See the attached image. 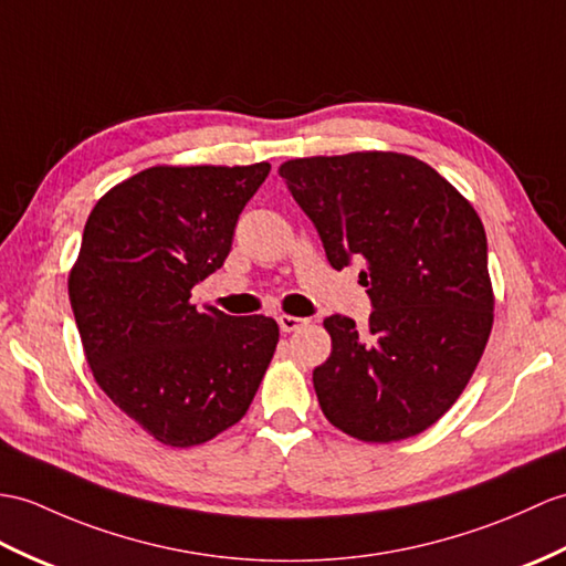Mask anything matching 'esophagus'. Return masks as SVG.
Returning a JSON list of instances; mask_svg holds the SVG:
<instances>
[{
	"label": "esophagus",
	"instance_id": "obj_1",
	"mask_svg": "<svg viewBox=\"0 0 566 566\" xmlns=\"http://www.w3.org/2000/svg\"><path fill=\"white\" fill-rule=\"evenodd\" d=\"M277 323H280V327H282V333H294V331H298L301 325H306L308 321H306V318H298V315H286V313H282L280 318H277Z\"/></svg>",
	"mask_w": 566,
	"mask_h": 566
}]
</instances>
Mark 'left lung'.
I'll use <instances>...</instances> for the list:
<instances>
[{"label":"left lung","instance_id":"1","mask_svg":"<svg viewBox=\"0 0 566 566\" xmlns=\"http://www.w3.org/2000/svg\"><path fill=\"white\" fill-rule=\"evenodd\" d=\"M335 270L364 262V331L331 315V357L313 369L327 422L366 443L417 437L451 410L494 323L488 235L439 170L398 151L308 156L280 166Z\"/></svg>","mask_w":566,"mask_h":566}]
</instances>
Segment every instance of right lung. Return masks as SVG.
Segmentation results:
<instances>
[{"instance_id": "1", "label": "right lung", "mask_w": 566, "mask_h": 566, "mask_svg": "<svg viewBox=\"0 0 566 566\" xmlns=\"http://www.w3.org/2000/svg\"><path fill=\"white\" fill-rule=\"evenodd\" d=\"M270 164L151 166L91 209L70 301L96 384L164 446L212 441L251 407L280 343L265 315L190 304L227 260Z\"/></svg>"}]
</instances>
